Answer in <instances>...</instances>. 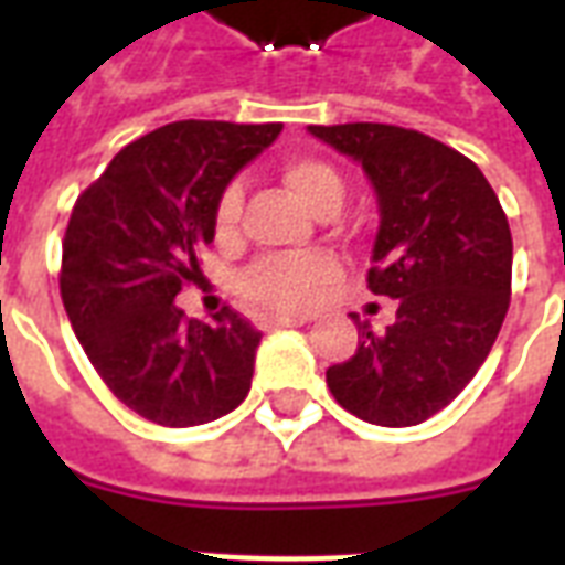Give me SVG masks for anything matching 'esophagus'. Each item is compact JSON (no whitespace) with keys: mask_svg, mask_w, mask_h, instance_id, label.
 <instances>
[{"mask_svg":"<svg viewBox=\"0 0 565 565\" xmlns=\"http://www.w3.org/2000/svg\"><path fill=\"white\" fill-rule=\"evenodd\" d=\"M308 323V318H259V330H281V327H302Z\"/></svg>","mask_w":565,"mask_h":565,"instance_id":"34e87169","label":"esophagus"}]
</instances>
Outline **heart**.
<instances>
[{
	"mask_svg": "<svg viewBox=\"0 0 565 565\" xmlns=\"http://www.w3.org/2000/svg\"><path fill=\"white\" fill-rule=\"evenodd\" d=\"M284 184L290 186L296 199H302L308 209L318 214H332L342 205L344 181L339 169L318 157H294L284 162ZM245 190L238 181L223 186L214 205V235L230 242L238 235ZM335 259L327 254H302V257H263L250 263L238 278V294L254 311L263 315H296L306 311L327 284L335 278Z\"/></svg>",
	"mask_w": 565,
	"mask_h": 565,
	"instance_id": "obj_1",
	"label": "heart"
}]
</instances>
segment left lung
Returning <instances> with one entry per match:
<instances>
[{
  "instance_id": "1",
  "label": "left lung",
  "mask_w": 565,
  "mask_h": 565,
  "mask_svg": "<svg viewBox=\"0 0 565 565\" xmlns=\"http://www.w3.org/2000/svg\"><path fill=\"white\" fill-rule=\"evenodd\" d=\"M375 184L381 226L366 281L396 299L354 356L327 369L335 403L379 426H415L454 403L497 342L511 302V230L493 186L460 150L391 124L311 127Z\"/></svg>"
}]
</instances>
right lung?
<instances>
[{
    "label": "right lung",
    "mask_w": 565,
    "mask_h": 565,
    "mask_svg": "<svg viewBox=\"0 0 565 565\" xmlns=\"http://www.w3.org/2000/svg\"><path fill=\"white\" fill-rule=\"evenodd\" d=\"M281 124L178 120L141 136L75 202L60 296L105 387L160 426H199L250 391L259 335L223 306L186 320L174 296L199 275L214 205Z\"/></svg>",
    "instance_id": "right-lung-1"
}]
</instances>
